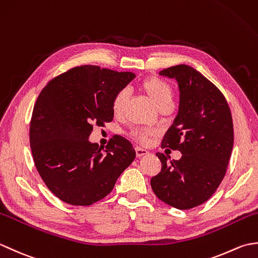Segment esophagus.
<instances>
[{"label": "esophagus", "mask_w": 258, "mask_h": 258, "mask_svg": "<svg viewBox=\"0 0 258 258\" xmlns=\"http://www.w3.org/2000/svg\"><path fill=\"white\" fill-rule=\"evenodd\" d=\"M135 152H136V156H138V157H141V156H143V155L149 154V151L142 149V147H139V146L135 147Z\"/></svg>", "instance_id": "obj_1"}]
</instances>
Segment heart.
<instances>
[{
	"instance_id": "heart-1",
	"label": "heart",
	"mask_w": 258,
	"mask_h": 258,
	"mask_svg": "<svg viewBox=\"0 0 258 258\" xmlns=\"http://www.w3.org/2000/svg\"><path fill=\"white\" fill-rule=\"evenodd\" d=\"M142 89L146 92V94L150 96L156 107H160L161 105H164V104H172L173 90L172 86L166 81L160 78H149L142 83ZM127 98L128 91L126 89L119 90L114 95L112 101V109L115 115L123 113ZM151 134L152 132L149 130H138L133 133V136L138 141L142 142V143H145Z\"/></svg>"
}]
</instances>
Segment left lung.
Wrapping results in <instances>:
<instances>
[{
    "instance_id": "1",
    "label": "left lung",
    "mask_w": 258,
    "mask_h": 258,
    "mask_svg": "<svg viewBox=\"0 0 258 258\" xmlns=\"http://www.w3.org/2000/svg\"><path fill=\"white\" fill-rule=\"evenodd\" d=\"M160 74L176 80L179 90L178 112L162 147L178 150L182 157L168 163L156 153L162 171L151 186L167 205L189 210L210 199L225 176L234 144L232 114L222 92L191 67L175 65Z\"/></svg>"
}]
</instances>
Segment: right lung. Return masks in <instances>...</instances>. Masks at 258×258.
Segmentation results:
<instances>
[{
  "mask_svg": "<svg viewBox=\"0 0 258 258\" xmlns=\"http://www.w3.org/2000/svg\"><path fill=\"white\" fill-rule=\"evenodd\" d=\"M135 79L82 65L53 79L38 95L30 125V144L42 179L59 200L87 206L111 193L136 156L130 141L115 135L105 151L89 141L93 125L114 116L112 101Z\"/></svg>",
  "mask_w": 258,
  "mask_h": 258,
  "instance_id": "obj_1",
  "label": "right lung"
}]
</instances>
